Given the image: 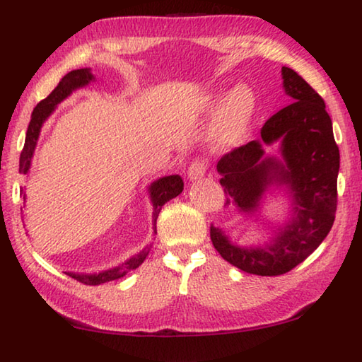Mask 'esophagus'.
I'll use <instances>...</instances> for the list:
<instances>
[{"label":"esophagus","mask_w":362,"mask_h":362,"mask_svg":"<svg viewBox=\"0 0 362 362\" xmlns=\"http://www.w3.org/2000/svg\"><path fill=\"white\" fill-rule=\"evenodd\" d=\"M206 169H207V164L203 161V159H196V161L189 164L188 168V179L189 180L201 179V177L206 174Z\"/></svg>","instance_id":"1"}]
</instances>
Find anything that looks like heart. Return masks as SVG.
Listing matches in <instances>:
<instances>
[{
  "label": "heart",
  "instance_id": "heart-1",
  "mask_svg": "<svg viewBox=\"0 0 362 362\" xmlns=\"http://www.w3.org/2000/svg\"><path fill=\"white\" fill-rule=\"evenodd\" d=\"M222 95L216 94L209 99V107H217ZM255 95L247 86H238L226 97L218 113L216 140L220 146L235 145L241 140L255 113Z\"/></svg>",
  "mask_w": 362,
  "mask_h": 362
}]
</instances>
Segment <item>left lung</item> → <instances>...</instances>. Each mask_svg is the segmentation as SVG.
Here are the masks:
<instances>
[{
    "label": "left lung",
    "mask_w": 362,
    "mask_h": 362,
    "mask_svg": "<svg viewBox=\"0 0 362 362\" xmlns=\"http://www.w3.org/2000/svg\"><path fill=\"white\" fill-rule=\"evenodd\" d=\"M284 93L291 105L274 113L260 139L226 153L217 163L226 204L254 212L273 185L286 187L292 199V218L272 244L240 247L211 226L217 252L233 267L259 276H278L296 268L329 235L337 211V175L340 153L332 121L322 97L292 69L283 66ZM281 140V159L263 157L262 146Z\"/></svg>",
    "instance_id": "obj_1"
}]
</instances>
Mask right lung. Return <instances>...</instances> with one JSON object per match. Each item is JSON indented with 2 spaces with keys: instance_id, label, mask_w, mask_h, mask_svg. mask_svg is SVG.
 <instances>
[{
  "instance_id": "obj_1",
  "label": "right lung",
  "mask_w": 362,
  "mask_h": 362,
  "mask_svg": "<svg viewBox=\"0 0 362 362\" xmlns=\"http://www.w3.org/2000/svg\"><path fill=\"white\" fill-rule=\"evenodd\" d=\"M93 79H94V75L90 73V69H79V70H73L70 73H66V75L59 81L57 88L54 89L46 99H42L38 105L35 107L32 113V119H30V124L27 129L25 145H23V150L21 153V161H19L21 174L28 173L30 164H32L35 146H36V142H38V137L42 127V122L49 118V115L54 112V108H56L57 103L66 99V97H69L75 89L89 84ZM182 189H183V180L180 175L163 177V179H158L148 187V193L153 203V225H155V233H156V218L159 216V212H161V207L166 204L169 199L179 196L182 193ZM22 196H23V201H25V193H23V189H22ZM148 250L150 249L146 247L142 250V252H139L137 255L131 257L129 260H126L122 265L105 269V272L102 273H94V274L66 273V274L83 284L99 286L103 283H108V281H115L126 276L131 269L139 268L146 259V255H148Z\"/></svg>"
}]
</instances>
